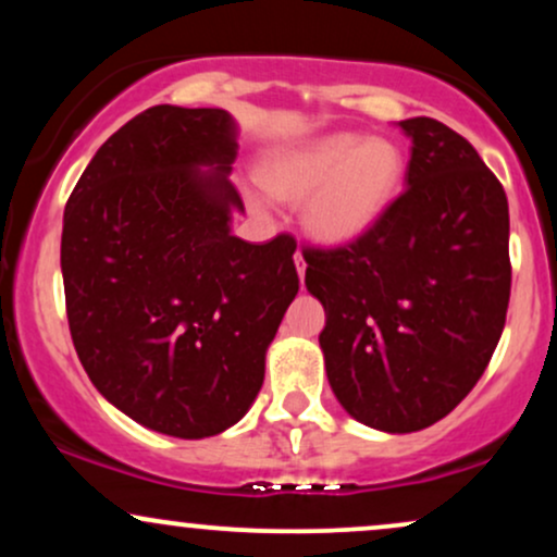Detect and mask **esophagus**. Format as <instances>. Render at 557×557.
I'll list each match as a JSON object with an SVG mask.
<instances>
[{
	"instance_id": "obj_1",
	"label": "esophagus",
	"mask_w": 557,
	"mask_h": 557,
	"mask_svg": "<svg viewBox=\"0 0 557 557\" xmlns=\"http://www.w3.org/2000/svg\"><path fill=\"white\" fill-rule=\"evenodd\" d=\"M296 267H298L300 280H304V274H306V261H304V253H300V251H296Z\"/></svg>"
}]
</instances>
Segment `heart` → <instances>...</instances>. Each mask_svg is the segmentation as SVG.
Instances as JSON below:
<instances>
[{
  "label": "heart",
  "instance_id": "obj_1",
  "mask_svg": "<svg viewBox=\"0 0 557 557\" xmlns=\"http://www.w3.org/2000/svg\"><path fill=\"white\" fill-rule=\"evenodd\" d=\"M403 154L387 138L332 133L274 157L261 181L277 198L304 201L319 240L348 243L385 214L403 181Z\"/></svg>",
  "mask_w": 557,
  "mask_h": 557
}]
</instances>
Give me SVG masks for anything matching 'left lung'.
<instances>
[{
    "label": "left lung",
    "instance_id": "1",
    "mask_svg": "<svg viewBox=\"0 0 557 557\" xmlns=\"http://www.w3.org/2000/svg\"><path fill=\"white\" fill-rule=\"evenodd\" d=\"M400 127L413 140L406 190L359 238L304 246L337 400L398 434L432 426L471 393L510 300L508 198L495 172L437 120Z\"/></svg>",
    "mask_w": 557,
    "mask_h": 557
}]
</instances>
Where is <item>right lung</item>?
<instances>
[{"mask_svg":"<svg viewBox=\"0 0 557 557\" xmlns=\"http://www.w3.org/2000/svg\"><path fill=\"white\" fill-rule=\"evenodd\" d=\"M233 159L225 110L159 104L104 140L65 207L75 354L107 400L172 437L243 419L300 283L293 235H230V209H243Z\"/></svg>","mask_w":557,"mask_h":557,"instance_id":"1","label":"right lung"}]
</instances>
